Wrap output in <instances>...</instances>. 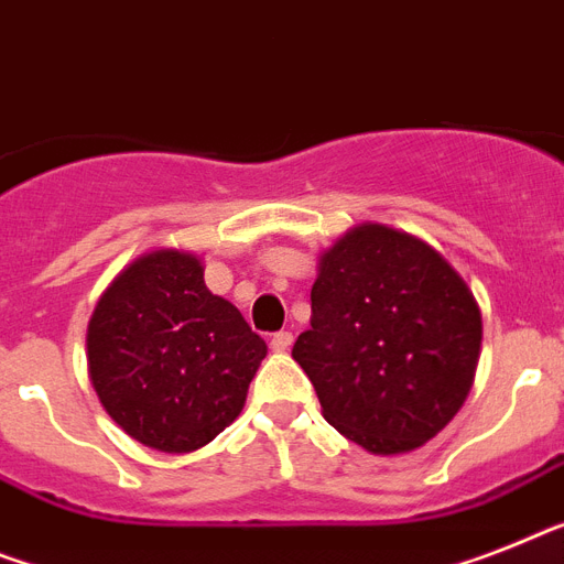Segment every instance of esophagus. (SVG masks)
<instances>
[{"label": "esophagus", "instance_id": "1", "mask_svg": "<svg viewBox=\"0 0 564 564\" xmlns=\"http://www.w3.org/2000/svg\"><path fill=\"white\" fill-rule=\"evenodd\" d=\"M293 346V334L291 332H279L271 337V348L273 351H288Z\"/></svg>", "mask_w": 564, "mask_h": 564}]
</instances>
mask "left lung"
Returning a JSON list of instances; mask_svg holds the SVG:
<instances>
[{
  "instance_id": "obj_1",
  "label": "left lung",
  "mask_w": 564,
  "mask_h": 564,
  "mask_svg": "<svg viewBox=\"0 0 564 564\" xmlns=\"http://www.w3.org/2000/svg\"><path fill=\"white\" fill-rule=\"evenodd\" d=\"M478 351L481 311L453 264L412 232L366 221L319 256L311 328L291 355L334 430L398 455L453 421Z\"/></svg>"
}]
</instances>
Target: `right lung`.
Masks as SVG:
<instances>
[{
    "label": "right lung",
    "mask_w": 564,
    "mask_h": 564,
    "mask_svg": "<svg viewBox=\"0 0 564 564\" xmlns=\"http://www.w3.org/2000/svg\"><path fill=\"white\" fill-rule=\"evenodd\" d=\"M88 380L129 438L193 453L239 417L268 355L232 302L209 293L204 264L152 250L115 276L88 319Z\"/></svg>",
    "instance_id": "right-lung-1"
}]
</instances>
